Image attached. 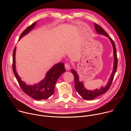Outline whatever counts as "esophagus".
I'll use <instances>...</instances> for the list:
<instances>
[{
  "label": "esophagus",
  "instance_id": "1",
  "mask_svg": "<svg viewBox=\"0 0 131 131\" xmlns=\"http://www.w3.org/2000/svg\"><path fill=\"white\" fill-rule=\"evenodd\" d=\"M65 67L66 68V69L67 70H69L70 68V65L68 64V63H66L65 64Z\"/></svg>",
  "mask_w": 131,
  "mask_h": 131
}]
</instances>
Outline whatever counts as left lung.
Masks as SVG:
<instances>
[{"label":"left lung","mask_w":131,"mask_h":131,"mask_svg":"<svg viewBox=\"0 0 131 131\" xmlns=\"http://www.w3.org/2000/svg\"><path fill=\"white\" fill-rule=\"evenodd\" d=\"M94 26L95 28L96 31L101 35H103L106 37H107L108 39L110 40L112 46H113L114 49V68L112 73L110 77L109 81L107 83L105 86H102L99 89H96L93 90H89L85 88L84 86V84L82 82H80L79 81V76L77 73V71L72 69L71 70V72L73 74L74 78V84H75V89L76 91L79 93V94L84 100H93L97 96L102 95L106 93L109 89L110 85H111L112 82L114 79V77L115 73L116 72L117 69L118 65V59L117 56V50L115 44L110 37H109L106 32L104 30V29L99 26L98 24L94 23Z\"/></svg>","instance_id":"1"}]
</instances>
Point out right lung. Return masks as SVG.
<instances>
[{
  "label": "right lung",
  "instance_id": "add662e5",
  "mask_svg": "<svg viewBox=\"0 0 131 131\" xmlns=\"http://www.w3.org/2000/svg\"><path fill=\"white\" fill-rule=\"evenodd\" d=\"M36 22H35L30 26H28L21 34L19 40L34 28ZM15 52L16 47H15L13 52L12 69L14 75L22 90L26 94L36 100L40 101L48 99L53 94L56 82L57 81L61 74L65 72L64 64L60 62L55 64L47 71L45 78L38 83L34 85H27L24 81L21 80L16 72L15 67Z\"/></svg>",
  "mask_w": 131,
  "mask_h": 131
}]
</instances>
